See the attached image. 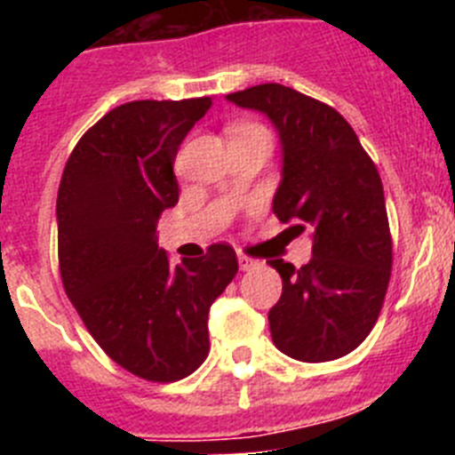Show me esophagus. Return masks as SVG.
<instances>
[{"label": "esophagus", "mask_w": 455, "mask_h": 455, "mask_svg": "<svg viewBox=\"0 0 455 455\" xmlns=\"http://www.w3.org/2000/svg\"><path fill=\"white\" fill-rule=\"evenodd\" d=\"M236 262H239L241 271H251V268L257 267V262H255V259H252V257L241 255V252H239V257H236Z\"/></svg>", "instance_id": "esophagus-1"}]
</instances>
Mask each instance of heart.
<instances>
[{
    "instance_id": "heart-1",
    "label": "heart",
    "mask_w": 455,
    "mask_h": 455,
    "mask_svg": "<svg viewBox=\"0 0 455 455\" xmlns=\"http://www.w3.org/2000/svg\"><path fill=\"white\" fill-rule=\"evenodd\" d=\"M246 127H257V124H241V127H236L235 132H239V130H246ZM235 132H232V134H235Z\"/></svg>"
}]
</instances>
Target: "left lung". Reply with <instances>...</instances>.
<instances>
[{
    "label": "left lung",
    "instance_id": "obj_1",
    "mask_svg": "<svg viewBox=\"0 0 455 455\" xmlns=\"http://www.w3.org/2000/svg\"><path fill=\"white\" fill-rule=\"evenodd\" d=\"M267 116L283 146L277 220L312 230V259L296 268L268 259L283 296L268 309L271 337L284 355L328 363L347 355L376 325L392 271L385 193L376 166L335 108L283 84L225 95Z\"/></svg>",
    "mask_w": 455,
    "mask_h": 455
}]
</instances>
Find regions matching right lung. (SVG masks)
Masks as SVG:
<instances>
[{"mask_svg":"<svg viewBox=\"0 0 455 455\" xmlns=\"http://www.w3.org/2000/svg\"><path fill=\"white\" fill-rule=\"evenodd\" d=\"M209 107L212 98L120 104L79 139L56 198L68 299L114 363L155 383L204 363L209 307L239 268L228 243L178 267L156 243V220L180 198L175 156Z\"/></svg>","mask_w":455,"mask_h":455,"instance_id":"right-lung-1","label":"right lung"}]
</instances>
